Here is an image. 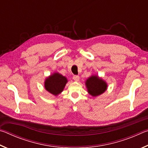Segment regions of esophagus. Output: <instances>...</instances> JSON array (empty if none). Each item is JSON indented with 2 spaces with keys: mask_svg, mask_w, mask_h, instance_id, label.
<instances>
[{
  "mask_svg": "<svg viewBox=\"0 0 148 148\" xmlns=\"http://www.w3.org/2000/svg\"><path fill=\"white\" fill-rule=\"evenodd\" d=\"M73 79L75 80V81H78L79 79V76H77V75H74L73 76Z\"/></svg>",
  "mask_w": 148,
  "mask_h": 148,
  "instance_id": "esophagus-1",
  "label": "esophagus"
}]
</instances>
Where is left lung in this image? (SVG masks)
<instances>
[{
	"instance_id": "obj_1",
	"label": "left lung",
	"mask_w": 148,
	"mask_h": 148,
	"mask_svg": "<svg viewBox=\"0 0 148 148\" xmlns=\"http://www.w3.org/2000/svg\"><path fill=\"white\" fill-rule=\"evenodd\" d=\"M86 84L88 92L93 97L103 93L107 89L106 82L97 76L90 77L87 79Z\"/></svg>"
}]
</instances>
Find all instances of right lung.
<instances>
[{"label":"right lung","instance_id":"1","mask_svg":"<svg viewBox=\"0 0 148 148\" xmlns=\"http://www.w3.org/2000/svg\"><path fill=\"white\" fill-rule=\"evenodd\" d=\"M66 82V77L59 73H54L46 79L44 86L50 93L57 95L63 91Z\"/></svg>","mask_w":148,"mask_h":148}]
</instances>
